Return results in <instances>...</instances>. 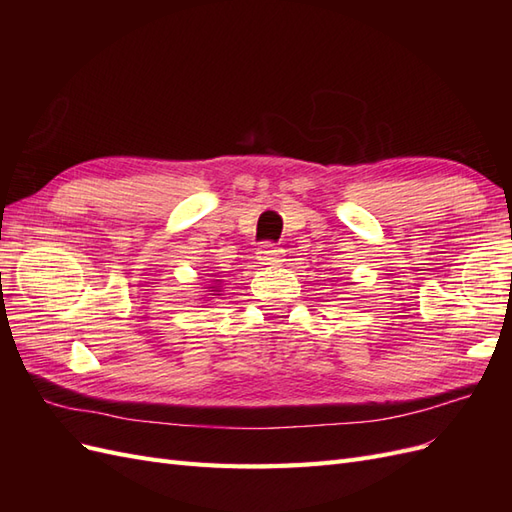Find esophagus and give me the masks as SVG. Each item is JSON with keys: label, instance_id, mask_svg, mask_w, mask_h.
<instances>
[{"label": "esophagus", "instance_id": "34e87169", "mask_svg": "<svg viewBox=\"0 0 512 512\" xmlns=\"http://www.w3.org/2000/svg\"><path fill=\"white\" fill-rule=\"evenodd\" d=\"M256 254H258L256 258L260 260V265H282L284 262V252L280 250V247H275L273 243L260 245Z\"/></svg>", "mask_w": 512, "mask_h": 512}]
</instances>
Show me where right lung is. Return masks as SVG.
I'll use <instances>...</instances> for the list:
<instances>
[{"label":"right lung","instance_id":"add662e5","mask_svg":"<svg viewBox=\"0 0 512 512\" xmlns=\"http://www.w3.org/2000/svg\"><path fill=\"white\" fill-rule=\"evenodd\" d=\"M222 292H224V282L222 280H211L209 284H205V290L198 297V301L200 303H211L218 297H222Z\"/></svg>","mask_w":512,"mask_h":512}]
</instances>
